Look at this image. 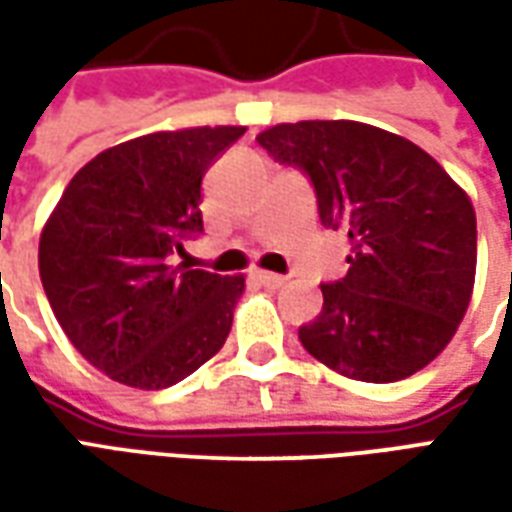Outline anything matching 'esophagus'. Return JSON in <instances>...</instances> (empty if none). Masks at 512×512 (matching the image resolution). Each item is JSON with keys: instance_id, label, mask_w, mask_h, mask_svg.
<instances>
[{"instance_id": "esophagus-1", "label": "esophagus", "mask_w": 512, "mask_h": 512, "mask_svg": "<svg viewBox=\"0 0 512 512\" xmlns=\"http://www.w3.org/2000/svg\"><path fill=\"white\" fill-rule=\"evenodd\" d=\"M255 279L260 285H266V288H282L285 285V277L271 274V271H255Z\"/></svg>"}]
</instances>
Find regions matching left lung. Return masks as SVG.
I'll return each instance as SVG.
<instances>
[{
  "instance_id": "left-lung-1",
  "label": "left lung",
  "mask_w": 512,
  "mask_h": 512,
  "mask_svg": "<svg viewBox=\"0 0 512 512\" xmlns=\"http://www.w3.org/2000/svg\"><path fill=\"white\" fill-rule=\"evenodd\" d=\"M310 175L318 216L348 238V274L321 285L301 345L367 384L414 376L447 348L469 310L477 216L469 194L422 147L356 120L279 123L257 136Z\"/></svg>"
}]
</instances>
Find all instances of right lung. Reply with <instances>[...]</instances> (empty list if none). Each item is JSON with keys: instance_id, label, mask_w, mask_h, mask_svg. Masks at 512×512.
Masks as SVG:
<instances>
[{"instance_id": "obj_1", "label": "right lung", "mask_w": 512, "mask_h": 512, "mask_svg": "<svg viewBox=\"0 0 512 512\" xmlns=\"http://www.w3.org/2000/svg\"><path fill=\"white\" fill-rule=\"evenodd\" d=\"M244 131H153L109 147L73 175L43 224L38 266L54 318L117 384L167 389L227 340L244 274L172 257L202 233V178Z\"/></svg>"}]
</instances>
